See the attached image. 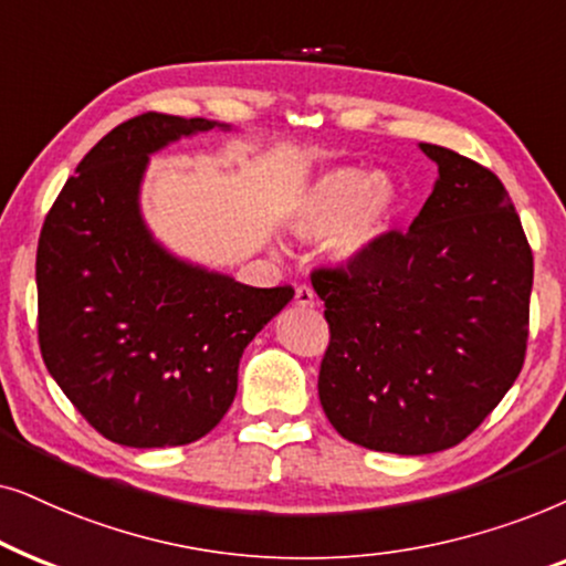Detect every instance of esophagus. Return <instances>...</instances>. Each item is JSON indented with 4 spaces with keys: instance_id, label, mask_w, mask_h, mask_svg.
I'll list each match as a JSON object with an SVG mask.
<instances>
[{
    "instance_id": "1",
    "label": "esophagus",
    "mask_w": 566,
    "mask_h": 566,
    "mask_svg": "<svg viewBox=\"0 0 566 566\" xmlns=\"http://www.w3.org/2000/svg\"><path fill=\"white\" fill-rule=\"evenodd\" d=\"M295 303L300 305V307H313L315 305V292L311 290V287H297L295 290Z\"/></svg>"
}]
</instances>
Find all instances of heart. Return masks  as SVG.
<instances>
[{
    "instance_id": "b5f03b06",
    "label": "heart",
    "mask_w": 566,
    "mask_h": 566,
    "mask_svg": "<svg viewBox=\"0 0 566 566\" xmlns=\"http://www.w3.org/2000/svg\"><path fill=\"white\" fill-rule=\"evenodd\" d=\"M398 212V188L382 172L365 168H331L300 196L290 228L295 235L326 238V253L349 263L373 251L388 235Z\"/></svg>"
}]
</instances>
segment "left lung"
<instances>
[{
	"instance_id": "8db88e82",
	"label": "left lung",
	"mask_w": 566,
	"mask_h": 566,
	"mask_svg": "<svg viewBox=\"0 0 566 566\" xmlns=\"http://www.w3.org/2000/svg\"><path fill=\"white\" fill-rule=\"evenodd\" d=\"M440 178L409 232L313 271L331 342L318 396L344 440L396 455L463 442L517 380L533 253L502 180L419 145Z\"/></svg>"
}]
</instances>
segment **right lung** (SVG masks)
I'll return each mask as SVG.
<instances>
[{
    "label": "right lung",
    "instance_id": "1",
    "mask_svg": "<svg viewBox=\"0 0 566 566\" xmlns=\"http://www.w3.org/2000/svg\"><path fill=\"white\" fill-rule=\"evenodd\" d=\"M214 126L155 111L124 120L82 157L38 240L43 361L118 446L176 448L212 432L235 398L243 349L295 297L176 259L142 220L149 155Z\"/></svg>",
    "mask_w": 566,
    "mask_h": 566
}]
</instances>
